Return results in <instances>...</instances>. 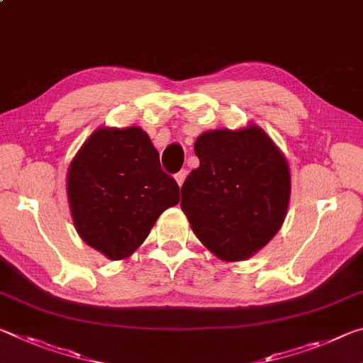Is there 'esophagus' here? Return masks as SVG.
Masks as SVG:
<instances>
[{
  "label": "esophagus",
  "instance_id": "esophagus-1",
  "mask_svg": "<svg viewBox=\"0 0 363 363\" xmlns=\"http://www.w3.org/2000/svg\"><path fill=\"white\" fill-rule=\"evenodd\" d=\"M186 177H187V171L186 169H181L179 173L174 174V179H176L177 184H179V186H182L184 181H186Z\"/></svg>",
  "mask_w": 363,
  "mask_h": 363
}]
</instances>
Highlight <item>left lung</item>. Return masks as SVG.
I'll list each match as a JSON object with an SVG mask.
<instances>
[{
  "mask_svg": "<svg viewBox=\"0 0 363 363\" xmlns=\"http://www.w3.org/2000/svg\"><path fill=\"white\" fill-rule=\"evenodd\" d=\"M200 167L181 187V208L199 240L227 262L272 240L290 201V168L259 126L213 130L194 145Z\"/></svg>",
  "mask_w": 363,
  "mask_h": 363,
  "instance_id": "8db88e82",
  "label": "left lung"
}]
</instances>
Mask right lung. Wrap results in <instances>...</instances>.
Returning <instances> with one entry per match:
<instances>
[{
  "label": "right lung",
  "instance_id": "1",
  "mask_svg": "<svg viewBox=\"0 0 363 363\" xmlns=\"http://www.w3.org/2000/svg\"><path fill=\"white\" fill-rule=\"evenodd\" d=\"M67 195L83 242L120 261L143 245L160 214L179 203V186L160 167L143 128H99L72 160Z\"/></svg>",
  "mask_w": 363,
  "mask_h": 363
}]
</instances>
